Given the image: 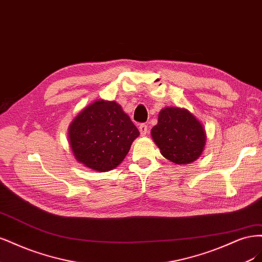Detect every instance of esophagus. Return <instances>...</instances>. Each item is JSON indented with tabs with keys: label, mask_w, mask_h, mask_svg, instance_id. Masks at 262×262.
<instances>
[{
	"label": "esophagus",
	"mask_w": 262,
	"mask_h": 262,
	"mask_svg": "<svg viewBox=\"0 0 262 262\" xmlns=\"http://www.w3.org/2000/svg\"><path fill=\"white\" fill-rule=\"evenodd\" d=\"M139 132H140V135L141 136H146V135L148 134V125L146 124H140L139 125Z\"/></svg>",
	"instance_id": "obj_1"
}]
</instances>
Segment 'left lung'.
<instances>
[{
    "label": "left lung",
    "mask_w": 262,
    "mask_h": 262,
    "mask_svg": "<svg viewBox=\"0 0 262 262\" xmlns=\"http://www.w3.org/2000/svg\"><path fill=\"white\" fill-rule=\"evenodd\" d=\"M151 136L161 155L176 164L196 161L204 151L207 137L204 126L188 110L174 106L160 111Z\"/></svg>",
    "instance_id": "1"
}]
</instances>
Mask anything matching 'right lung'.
Instances as JSON below:
<instances>
[{"label":"right lung","mask_w":262,"mask_h":262,"mask_svg":"<svg viewBox=\"0 0 262 262\" xmlns=\"http://www.w3.org/2000/svg\"><path fill=\"white\" fill-rule=\"evenodd\" d=\"M139 130L115 101L98 100L70 125V145L79 163L106 172L122 163Z\"/></svg>","instance_id":"1"}]
</instances>
